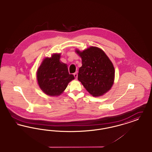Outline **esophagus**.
<instances>
[{
	"instance_id": "34e87169",
	"label": "esophagus",
	"mask_w": 152,
	"mask_h": 152,
	"mask_svg": "<svg viewBox=\"0 0 152 152\" xmlns=\"http://www.w3.org/2000/svg\"><path fill=\"white\" fill-rule=\"evenodd\" d=\"M73 75H74L75 79H77V73H75L73 74Z\"/></svg>"
}]
</instances>
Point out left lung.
Returning a JSON list of instances; mask_svg holds the SVG:
<instances>
[{
    "instance_id": "obj_1",
    "label": "left lung",
    "mask_w": 152,
    "mask_h": 152,
    "mask_svg": "<svg viewBox=\"0 0 152 152\" xmlns=\"http://www.w3.org/2000/svg\"><path fill=\"white\" fill-rule=\"evenodd\" d=\"M82 60L77 79L93 96L103 95L112 87L115 69L112 62L100 48L91 46L83 52L76 50Z\"/></svg>"
}]
</instances>
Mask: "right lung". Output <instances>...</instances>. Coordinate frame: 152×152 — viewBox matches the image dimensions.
<instances>
[{
  "label": "right lung",
  "mask_w": 152,
  "mask_h": 152,
  "mask_svg": "<svg viewBox=\"0 0 152 152\" xmlns=\"http://www.w3.org/2000/svg\"><path fill=\"white\" fill-rule=\"evenodd\" d=\"M61 54L46 57L37 72V78L41 90L48 95L59 96L66 89L68 83L75 79L69 74L67 65L60 61Z\"/></svg>",
  "instance_id": "1"
}]
</instances>
